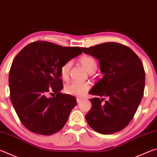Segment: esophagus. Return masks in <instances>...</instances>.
Instances as JSON below:
<instances>
[{
	"label": "esophagus",
	"mask_w": 157,
	"mask_h": 157,
	"mask_svg": "<svg viewBox=\"0 0 157 157\" xmlns=\"http://www.w3.org/2000/svg\"><path fill=\"white\" fill-rule=\"evenodd\" d=\"M76 100H77V102H78V103L80 102L81 101H82V98H76Z\"/></svg>",
	"instance_id": "obj_1"
}]
</instances>
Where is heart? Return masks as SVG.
<instances>
[{"label": "heart", "mask_w": 157, "mask_h": 157, "mask_svg": "<svg viewBox=\"0 0 157 157\" xmlns=\"http://www.w3.org/2000/svg\"><path fill=\"white\" fill-rule=\"evenodd\" d=\"M79 62L84 66L89 73L95 72L97 69V62L94 57L89 55H84L79 58ZM72 62L68 61L61 66L60 76L63 80H67L70 75V71ZM90 84L87 82H72L68 83L64 86V92L66 94L74 95L77 97H82L88 92L90 89Z\"/></svg>", "instance_id": "obj_1"}]
</instances>
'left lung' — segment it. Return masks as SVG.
<instances>
[{
  "instance_id": "1",
  "label": "left lung",
  "mask_w": 157,
  "mask_h": 157,
  "mask_svg": "<svg viewBox=\"0 0 157 157\" xmlns=\"http://www.w3.org/2000/svg\"><path fill=\"white\" fill-rule=\"evenodd\" d=\"M82 50L99 60L104 74L89 92L95 98L90 99L91 109L85 116L87 123L102 134L121 131L132 120L144 94L145 75L141 60L130 48L116 42ZM104 97L109 100L105 101Z\"/></svg>"
}]
</instances>
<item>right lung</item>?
<instances>
[{
    "instance_id": "obj_1",
    "label": "right lung",
    "mask_w": 157,
    "mask_h": 157,
    "mask_svg": "<svg viewBox=\"0 0 157 157\" xmlns=\"http://www.w3.org/2000/svg\"><path fill=\"white\" fill-rule=\"evenodd\" d=\"M82 53L79 47L37 41L15 57L10 70V97L19 120L30 132L47 136L64 126L77 100L60 92V67ZM52 92L54 97L47 98Z\"/></svg>"
}]
</instances>
